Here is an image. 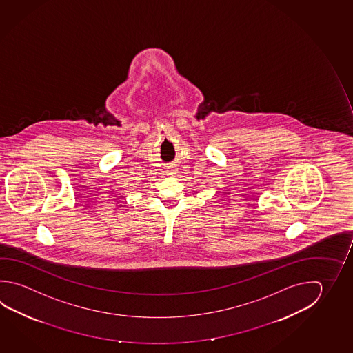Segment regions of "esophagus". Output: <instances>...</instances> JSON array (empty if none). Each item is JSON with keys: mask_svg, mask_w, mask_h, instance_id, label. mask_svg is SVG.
I'll list each match as a JSON object with an SVG mask.
<instances>
[{"mask_svg": "<svg viewBox=\"0 0 353 353\" xmlns=\"http://www.w3.org/2000/svg\"><path fill=\"white\" fill-rule=\"evenodd\" d=\"M174 174H175V170H174V169H168L167 175H170V176H173Z\"/></svg>", "mask_w": 353, "mask_h": 353, "instance_id": "34e87169", "label": "esophagus"}]
</instances>
